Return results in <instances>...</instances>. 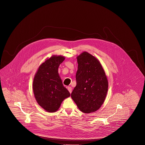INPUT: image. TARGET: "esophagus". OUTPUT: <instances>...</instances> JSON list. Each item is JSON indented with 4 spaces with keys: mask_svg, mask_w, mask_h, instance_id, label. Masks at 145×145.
<instances>
[{
    "mask_svg": "<svg viewBox=\"0 0 145 145\" xmlns=\"http://www.w3.org/2000/svg\"><path fill=\"white\" fill-rule=\"evenodd\" d=\"M67 90H69V92H70V93H71V92H72V88H71V87H67Z\"/></svg>",
    "mask_w": 145,
    "mask_h": 145,
    "instance_id": "esophagus-1",
    "label": "esophagus"
}]
</instances>
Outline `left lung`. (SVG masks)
Wrapping results in <instances>:
<instances>
[{"label":"left lung","mask_w":145,"mask_h":145,"mask_svg":"<svg viewBox=\"0 0 145 145\" xmlns=\"http://www.w3.org/2000/svg\"><path fill=\"white\" fill-rule=\"evenodd\" d=\"M76 85L71 97L84 113L96 112L104 103L108 83L105 71L96 57L86 52L77 56Z\"/></svg>","instance_id":"8db88e82"}]
</instances>
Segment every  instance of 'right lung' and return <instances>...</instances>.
Wrapping results in <instances>:
<instances>
[{"label": "right lung", "mask_w": 145, "mask_h": 145, "mask_svg": "<svg viewBox=\"0 0 145 145\" xmlns=\"http://www.w3.org/2000/svg\"><path fill=\"white\" fill-rule=\"evenodd\" d=\"M62 56L53 55L40 65L33 82V90L38 104L48 112L57 111L62 101L70 96L58 72L64 61Z\"/></svg>", "instance_id": "1"}]
</instances>
